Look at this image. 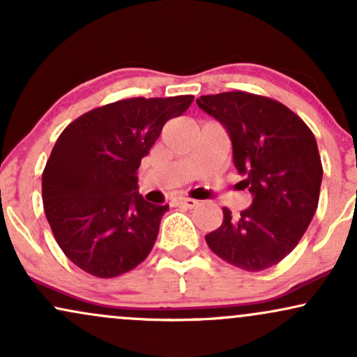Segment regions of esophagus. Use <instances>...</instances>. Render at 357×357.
Masks as SVG:
<instances>
[{"label": "esophagus", "instance_id": "obj_1", "mask_svg": "<svg viewBox=\"0 0 357 357\" xmlns=\"http://www.w3.org/2000/svg\"><path fill=\"white\" fill-rule=\"evenodd\" d=\"M174 204L185 206V208H193V206H197V204H199V202L193 200V199H177V200L174 202Z\"/></svg>", "mask_w": 357, "mask_h": 357}]
</instances>
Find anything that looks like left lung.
I'll list each match as a JSON object with an SVG mask.
<instances>
[{
    "label": "left lung",
    "instance_id": "8db88e82",
    "mask_svg": "<svg viewBox=\"0 0 357 357\" xmlns=\"http://www.w3.org/2000/svg\"><path fill=\"white\" fill-rule=\"evenodd\" d=\"M202 111L225 127L233 145V164L253 202L205 235L210 250L246 271L280 263L305 235L318 208L323 165L313 132L278 100L231 91L200 96Z\"/></svg>",
    "mask_w": 357,
    "mask_h": 357
}]
</instances>
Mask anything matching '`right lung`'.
Listing matches in <instances>:
<instances>
[{"label": "right lung", "mask_w": 357, "mask_h": 357, "mask_svg": "<svg viewBox=\"0 0 357 357\" xmlns=\"http://www.w3.org/2000/svg\"><path fill=\"white\" fill-rule=\"evenodd\" d=\"M192 100H117L82 114L56 140L43 172L44 213L59 248L81 270L114 278L149 257L169 205L142 199L137 170L165 122Z\"/></svg>", "instance_id": "right-lung-1"}]
</instances>
